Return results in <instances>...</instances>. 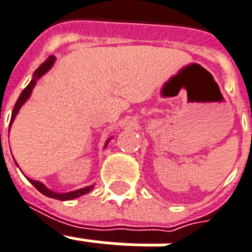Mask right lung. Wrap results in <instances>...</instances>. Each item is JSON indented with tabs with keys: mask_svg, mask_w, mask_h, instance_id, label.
Returning a JSON list of instances; mask_svg holds the SVG:
<instances>
[{
	"mask_svg": "<svg viewBox=\"0 0 252 252\" xmlns=\"http://www.w3.org/2000/svg\"><path fill=\"white\" fill-rule=\"evenodd\" d=\"M54 61H55V58H54V57L47 58L45 62L42 63L41 66L36 68L35 72H34V78H32V82L29 83L28 87L25 88L24 91L21 92V95H19L18 100H17V103H15V105H14V109H13V113H11L10 126H11V123H13V120H14L15 115L18 113L19 108L22 107V104H24L25 101L28 100L29 96L32 95V88H34V86H35L36 79H39L42 75L46 74V72H47V71L51 68V66L54 64ZM29 181L32 182V185H34V188H35L38 191H41L42 194H45L46 197H50V198L59 199V201H68V199L78 198V197H80V195L87 194L88 191H91L92 188H94V186L91 185V186H87V188H83V189L75 190V191H70V193H55V191H51L50 189H47V188H46L43 184H41L39 181H34V180H29Z\"/></svg>",
	"mask_w": 252,
	"mask_h": 252,
	"instance_id": "obj_1",
	"label": "right lung"
}]
</instances>
